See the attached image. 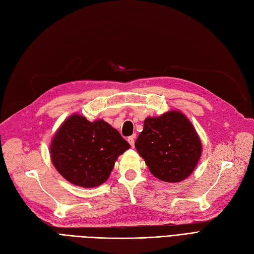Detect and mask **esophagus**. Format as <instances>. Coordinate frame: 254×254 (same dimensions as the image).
Masks as SVG:
<instances>
[{
    "label": "esophagus",
    "mask_w": 254,
    "mask_h": 254,
    "mask_svg": "<svg viewBox=\"0 0 254 254\" xmlns=\"http://www.w3.org/2000/svg\"><path fill=\"white\" fill-rule=\"evenodd\" d=\"M127 141H128V143L130 144V146H134V143H135V136H129V137H127Z\"/></svg>",
    "instance_id": "obj_1"
}]
</instances>
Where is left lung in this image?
Instances as JSON below:
<instances>
[{"label":"left lung","instance_id":"8db88e82","mask_svg":"<svg viewBox=\"0 0 254 254\" xmlns=\"http://www.w3.org/2000/svg\"><path fill=\"white\" fill-rule=\"evenodd\" d=\"M135 146L151 173L167 183H179L189 176L201 154L195 128L176 111L146 118Z\"/></svg>","mask_w":254,"mask_h":254}]
</instances>
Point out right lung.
Segmentation results:
<instances>
[{"instance_id": "obj_1", "label": "right lung", "mask_w": 254, "mask_h": 254, "mask_svg": "<svg viewBox=\"0 0 254 254\" xmlns=\"http://www.w3.org/2000/svg\"><path fill=\"white\" fill-rule=\"evenodd\" d=\"M128 142L108 122L88 121L72 115L56 133L51 157L55 168L69 183L84 188L103 184Z\"/></svg>"}]
</instances>
